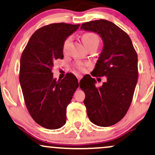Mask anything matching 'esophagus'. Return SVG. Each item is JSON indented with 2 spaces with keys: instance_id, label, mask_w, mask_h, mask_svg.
Listing matches in <instances>:
<instances>
[{
  "instance_id": "obj_1",
  "label": "esophagus",
  "mask_w": 155,
  "mask_h": 155,
  "mask_svg": "<svg viewBox=\"0 0 155 155\" xmlns=\"http://www.w3.org/2000/svg\"><path fill=\"white\" fill-rule=\"evenodd\" d=\"M76 77H77V79H78V81H80V80L81 79V78H82V76L81 75H80V74H79V75H77L76 76Z\"/></svg>"
}]
</instances>
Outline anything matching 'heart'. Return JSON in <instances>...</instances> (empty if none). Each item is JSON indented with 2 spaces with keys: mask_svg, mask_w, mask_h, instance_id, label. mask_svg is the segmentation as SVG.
Instances as JSON below:
<instances>
[{
  "mask_svg": "<svg viewBox=\"0 0 155 155\" xmlns=\"http://www.w3.org/2000/svg\"><path fill=\"white\" fill-rule=\"evenodd\" d=\"M71 37H68V38L65 39V41H64L63 44V50L65 51L68 47L69 44L71 41ZM81 39H82L83 43L84 44V45L86 47L92 44H99V37L98 35L94 33H91V32H89V33H84L81 36ZM89 63H82V62H79V63H76V68L78 69L81 71H84L85 67L87 66Z\"/></svg>",
  "mask_w": 155,
  "mask_h": 155,
  "instance_id": "obj_1",
  "label": "heart"
}]
</instances>
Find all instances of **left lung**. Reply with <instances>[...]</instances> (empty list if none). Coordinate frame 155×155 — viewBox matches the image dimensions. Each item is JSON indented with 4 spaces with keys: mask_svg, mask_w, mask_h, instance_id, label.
Returning <instances> with one entry per match:
<instances>
[{
    "mask_svg": "<svg viewBox=\"0 0 155 155\" xmlns=\"http://www.w3.org/2000/svg\"><path fill=\"white\" fill-rule=\"evenodd\" d=\"M81 30L100 35L104 47L93 70V76H106V82L96 87L90 76L80 81L84 92V104L92 123L108 127L117 123L130 106L138 81V56L129 35L106 19L83 23Z\"/></svg>",
    "mask_w": 155,
    "mask_h": 155,
    "instance_id": "obj_1",
    "label": "left lung"
}]
</instances>
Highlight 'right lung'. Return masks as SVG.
<instances>
[{
	"mask_svg": "<svg viewBox=\"0 0 155 155\" xmlns=\"http://www.w3.org/2000/svg\"><path fill=\"white\" fill-rule=\"evenodd\" d=\"M80 25L54 23L39 28L28 41L20 58L19 82L26 107L39 125L54 130L66 122V108L79 87L74 74L53 78L55 61L63 59V44Z\"/></svg>",
	"mask_w": 155,
	"mask_h": 155,
	"instance_id": "add662e5",
	"label": "right lung"
}]
</instances>
